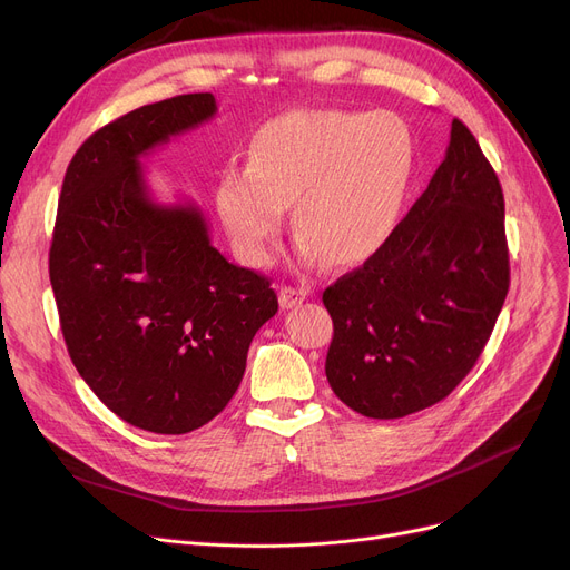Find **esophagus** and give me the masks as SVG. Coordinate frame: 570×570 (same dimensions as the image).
I'll use <instances>...</instances> for the list:
<instances>
[{
	"label": "esophagus",
	"instance_id": "34e87169",
	"mask_svg": "<svg viewBox=\"0 0 570 570\" xmlns=\"http://www.w3.org/2000/svg\"><path fill=\"white\" fill-rule=\"evenodd\" d=\"M305 297H307L305 288H295V286H282L279 288V305H282V309H293L297 305H303Z\"/></svg>",
	"mask_w": 570,
	"mask_h": 570
}]
</instances>
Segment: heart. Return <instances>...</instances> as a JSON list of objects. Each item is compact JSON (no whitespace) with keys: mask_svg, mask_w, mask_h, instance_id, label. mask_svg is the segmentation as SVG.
I'll return each mask as SVG.
<instances>
[{"mask_svg":"<svg viewBox=\"0 0 570 570\" xmlns=\"http://www.w3.org/2000/svg\"><path fill=\"white\" fill-rule=\"evenodd\" d=\"M413 170V138L393 112L297 108L265 122L249 164H228L215 200L237 258L263 265L293 203L301 254L370 258L393 233Z\"/></svg>","mask_w":570,"mask_h":570,"instance_id":"1","label":"heart"}]
</instances>
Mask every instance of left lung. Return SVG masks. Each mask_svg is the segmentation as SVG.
<instances>
[{
    "label": "left lung",
    "mask_w": 570,
    "mask_h": 570,
    "mask_svg": "<svg viewBox=\"0 0 570 570\" xmlns=\"http://www.w3.org/2000/svg\"><path fill=\"white\" fill-rule=\"evenodd\" d=\"M508 284L499 177L455 117L423 196L379 252L323 291L335 327L327 383L379 421L441 402L481 357Z\"/></svg>",
    "instance_id": "1"
}]
</instances>
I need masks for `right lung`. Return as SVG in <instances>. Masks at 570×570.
<instances>
[{
	"mask_svg": "<svg viewBox=\"0 0 570 570\" xmlns=\"http://www.w3.org/2000/svg\"><path fill=\"white\" fill-rule=\"evenodd\" d=\"M217 112L209 92L140 106L73 155L50 245V284L71 361L122 421L187 434L235 395L269 279L209 245L196 205L149 198L140 157Z\"/></svg>",
	"mask_w": 570,
	"mask_h": 570,
	"instance_id": "obj_1",
	"label": "right lung"
}]
</instances>
